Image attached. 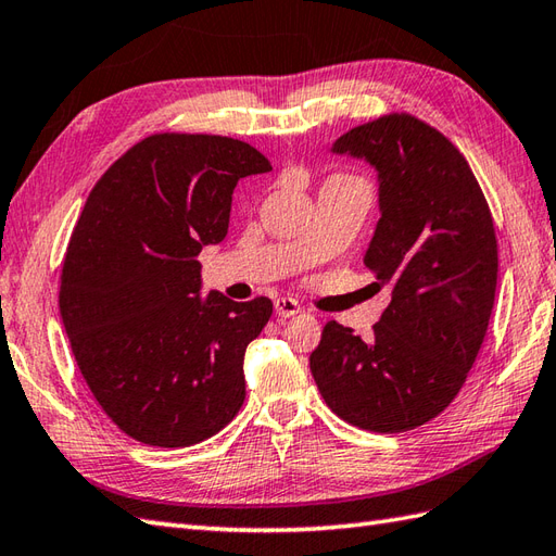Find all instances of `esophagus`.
Masks as SVG:
<instances>
[{
    "mask_svg": "<svg viewBox=\"0 0 556 556\" xmlns=\"http://www.w3.org/2000/svg\"><path fill=\"white\" fill-rule=\"evenodd\" d=\"M275 309H277L279 317H293V315L301 313V305H299V301H293V299H277Z\"/></svg>",
    "mask_w": 556,
    "mask_h": 556,
    "instance_id": "1",
    "label": "esophagus"
}]
</instances>
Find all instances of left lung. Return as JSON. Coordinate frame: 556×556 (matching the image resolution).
<instances>
[{"label":"left lung","mask_w":556,"mask_h":556,"mask_svg":"<svg viewBox=\"0 0 556 556\" xmlns=\"http://www.w3.org/2000/svg\"><path fill=\"white\" fill-rule=\"evenodd\" d=\"M331 153L377 170L381 217L365 265L379 289L391 287V303L371 341L327 321L309 371L343 421L417 429L453 403L485 339L497 287L493 215L453 141L409 113L353 127Z\"/></svg>","instance_id":"obj_1"}]
</instances>
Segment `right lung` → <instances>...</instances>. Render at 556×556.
Instances as JSON below:
<instances>
[{"label":"right lung","mask_w":556,"mask_h":556,"mask_svg":"<svg viewBox=\"0 0 556 556\" xmlns=\"http://www.w3.org/2000/svg\"><path fill=\"white\" fill-rule=\"evenodd\" d=\"M269 170L247 141L165 132L89 191L63 261L61 319L89 391L139 443H201L243 405V353L273 301L203 299L197 257L227 237L239 179Z\"/></svg>","instance_id":"obj_1"}]
</instances>
